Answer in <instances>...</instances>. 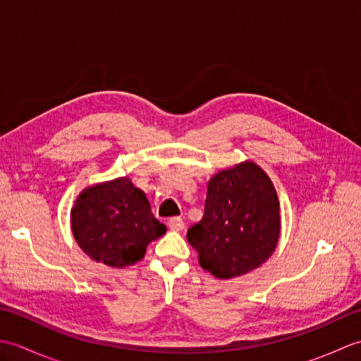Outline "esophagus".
I'll list each match as a JSON object with an SVG mask.
<instances>
[{"mask_svg": "<svg viewBox=\"0 0 361 361\" xmlns=\"http://www.w3.org/2000/svg\"><path fill=\"white\" fill-rule=\"evenodd\" d=\"M167 225L172 231H181V229H185V221H183L181 217H172L167 221Z\"/></svg>", "mask_w": 361, "mask_h": 361, "instance_id": "obj_1", "label": "esophagus"}]
</instances>
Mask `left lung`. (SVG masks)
<instances>
[{
    "label": "left lung",
    "mask_w": 361,
    "mask_h": 361,
    "mask_svg": "<svg viewBox=\"0 0 361 361\" xmlns=\"http://www.w3.org/2000/svg\"><path fill=\"white\" fill-rule=\"evenodd\" d=\"M279 200L273 183L255 163L214 175L204 216L188 231L202 268L220 279L262 265L279 239Z\"/></svg>",
    "instance_id": "8db88e82"
}]
</instances>
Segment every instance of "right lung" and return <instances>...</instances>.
I'll return each instance as SVG.
<instances>
[{"mask_svg":"<svg viewBox=\"0 0 361 361\" xmlns=\"http://www.w3.org/2000/svg\"><path fill=\"white\" fill-rule=\"evenodd\" d=\"M71 226L79 247L109 267L136 264L147 245L166 233L147 197L128 178L83 190L71 211Z\"/></svg>","mask_w":361,"mask_h":361,"instance_id":"1","label":"right lung"}]
</instances>
